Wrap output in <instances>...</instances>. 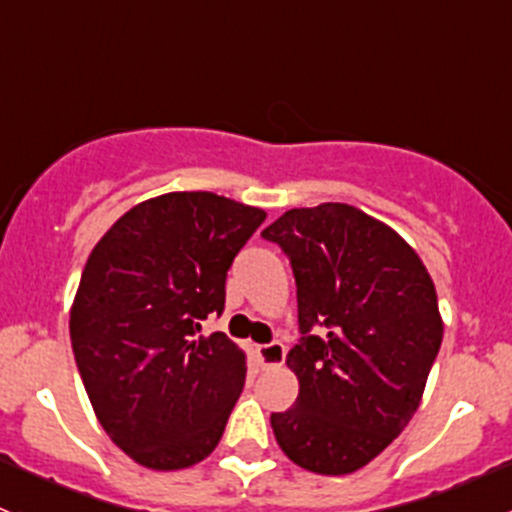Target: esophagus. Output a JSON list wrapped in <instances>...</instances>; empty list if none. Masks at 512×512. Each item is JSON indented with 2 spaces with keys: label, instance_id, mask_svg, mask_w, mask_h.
I'll use <instances>...</instances> for the list:
<instances>
[{
  "label": "esophagus",
  "instance_id": "obj_1",
  "mask_svg": "<svg viewBox=\"0 0 512 512\" xmlns=\"http://www.w3.org/2000/svg\"><path fill=\"white\" fill-rule=\"evenodd\" d=\"M285 356H287V349H285V344H280V342H270V344H262V347H257V359H260V364L265 366V369L282 366L285 364Z\"/></svg>",
  "mask_w": 512,
  "mask_h": 512
}]
</instances>
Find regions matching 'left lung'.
<instances>
[{"label":"left lung","mask_w":512,"mask_h":512,"mask_svg":"<svg viewBox=\"0 0 512 512\" xmlns=\"http://www.w3.org/2000/svg\"><path fill=\"white\" fill-rule=\"evenodd\" d=\"M262 237L292 265L302 334L287 354L299 396L272 431L307 471H359L418 409L443 339L436 287L391 227L352 205L287 210Z\"/></svg>","instance_id":"obj_1"}]
</instances>
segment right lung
I'll return each mask as SVG.
<instances>
[{"mask_svg":"<svg viewBox=\"0 0 512 512\" xmlns=\"http://www.w3.org/2000/svg\"><path fill=\"white\" fill-rule=\"evenodd\" d=\"M265 210L215 193H168L128 210L89 255L71 347L103 431L153 471L215 451L245 386L242 349L215 332L225 277Z\"/></svg>","mask_w":512,"mask_h":512,"instance_id":"1","label":"right lung"}]
</instances>
